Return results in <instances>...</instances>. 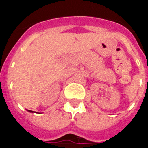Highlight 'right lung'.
Returning a JSON list of instances; mask_svg holds the SVG:
<instances>
[{
    "mask_svg": "<svg viewBox=\"0 0 148 148\" xmlns=\"http://www.w3.org/2000/svg\"><path fill=\"white\" fill-rule=\"evenodd\" d=\"M29 112H32V111H30V110H29Z\"/></svg>",
    "mask_w": 148,
    "mask_h": 148,
    "instance_id": "1",
    "label": "right lung"
}]
</instances>
